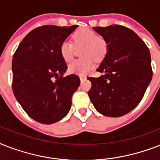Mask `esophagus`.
I'll use <instances>...</instances> for the list:
<instances>
[{"instance_id": "esophagus-1", "label": "esophagus", "mask_w": 160, "mask_h": 160, "mask_svg": "<svg viewBox=\"0 0 160 160\" xmlns=\"http://www.w3.org/2000/svg\"><path fill=\"white\" fill-rule=\"evenodd\" d=\"M80 81H84V80H86V76H85V75H80Z\"/></svg>"}]
</instances>
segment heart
I'll return each mask as SVG.
<instances>
[{
    "label": "heart",
    "instance_id": "obj_1",
    "mask_svg": "<svg viewBox=\"0 0 160 160\" xmlns=\"http://www.w3.org/2000/svg\"><path fill=\"white\" fill-rule=\"evenodd\" d=\"M73 41L76 46H85L83 52V60L73 61L68 66V70L71 74L87 75L94 68L93 57L95 60H101L107 51V45L105 40L100 38L95 31L90 29H80L74 33ZM60 54L65 62L71 61L74 56V46L69 41H64L60 46Z\"/></svg>",
    "mask_w": 160,
    "mask_h": 160
}]
</instances>
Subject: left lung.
I'll list each match as a JSON object with an SVG mask.
<instances>
[{"label": "left lung", "mask_w": 160, "mask_h": 160, "mask_svg": "<svg viewBox=\"0 0 160 160\" xmlns=\"http://www.w3.org/2000/svg\"><path fill=\"white\" fill-rule=\"evenodd\" d=\"M107 44V52L97 71L98 78L88 77L92 86L89 97L103 115L120 117L134 109L151 81L149 48L130 29L119 25L93 27Z\"/></svg>", "instance_id": "8db88e82"}]
</instances>
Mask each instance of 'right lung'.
Returning <instances> with one entry per match:
<instances>
[{
  "label": "right lung",
  "mask_w": 160,
  "mask_h": 160,
  "mask_svg": "<svg viewBox=\"0 0 160 160\" xmlns=\"http://www.w3.org/2000/svg\"><path fill=\"white\" fill-rule=\"evenodd\" d=\"M78 26H43L22 40L12 60V90L29 116L41 124L62 119L80 85L76 75L63 77L67 65L60 46Z\"/></svg>",
  "instance_id": "1"
}]
</instances>
